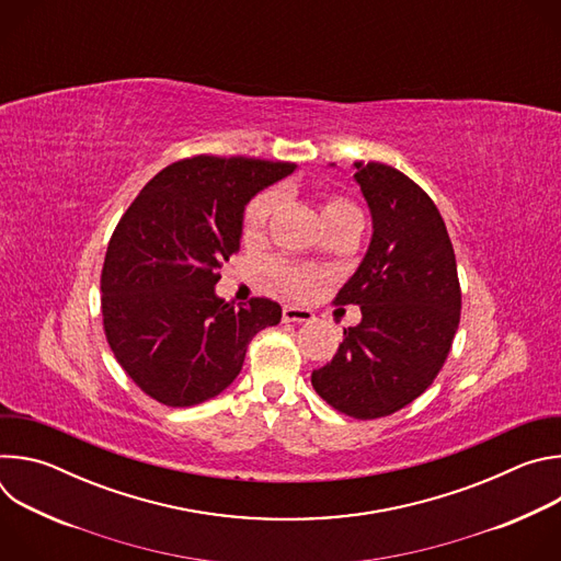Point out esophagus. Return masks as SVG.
<instances>
[{"label": "esophagus", "mask_w": 561, "mask_h": 561, "mask_svg": "<svg viewBox=\"0 0 561 561\" xmlns=\"http://www.w3.org/2000/svg\"><path fill=\"white\" fill-rule=\"evenodd\" d=\"M314 314L308 308L301 306H284L282 310V319L284 322H310Z\"/></svg>", "instance_id": "esophagus-1"}]
</instances>
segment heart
<instances>
[{"instance_id": "heart-1", "label": "heart", "mask_w": 561, "mask_h": 561, "mask_svg": "<svg viewBox=\"0 0 561 561\" xmlns=\"http://www.w3.org/2000/svg\"><path fill=\"white\" fill-rule=\"evenodd\" d=\"M277 206V195L266 191V193H260L255 195L247 208H244V215H242V230L247 237H257L273 210ZM322 217L327 221L329 228L333 226H342V224H362V213L359 208L342 197V195H331L324 206H322ZM268 273H271V279L288 295H306L314 282L319 279V273L310 266H299V264H290V262H284V260H275L271 266H268Z\"/></svg>"}]
</instances>
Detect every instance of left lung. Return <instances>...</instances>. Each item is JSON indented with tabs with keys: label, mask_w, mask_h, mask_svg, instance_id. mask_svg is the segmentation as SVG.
<instances>
[{
	"label": "left lung",
	"mask_w": 561,
	"mask_h": 561,
	"mask_svg": "<svg viewBox=\"0 0 561 561\" xmlns=\"http://www.w3.org/2000/svg\"><path fill=\"white\" fill-rule=\"evenodd\" d=\"M373 215V239L335 304L362 308L333 359L312 370L317 394L355 420L392 415L442 370L459 327L461 288L446 224L411 178L355 162Z\"/></svg>",
	"instance_id": "obj_1"
}]
</instances>
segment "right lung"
<instances>
[{"label":"right lung","mask_w":561,"mask_h":561,"mask_svg":"<svg viewBox=\"0 0 561 561\" xmlns=\"http://www.w3.org/2000/svg\"><path fill=\"white\" fill-rule=\"evenodd\" d=\"M295 164L193 154L159 171L117 221L102 268L108 346L154 402L186 409L242 370L251 340L279 324L266 297L232 308L215 297L219 268L239 251L242 215Z\"/></svg>","instance_id":"obj_1"}]
</instances>
